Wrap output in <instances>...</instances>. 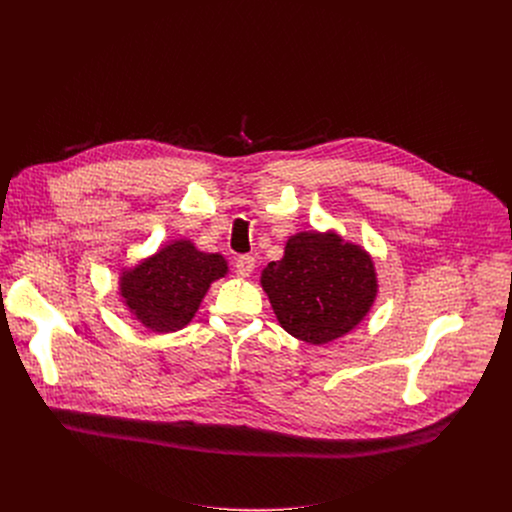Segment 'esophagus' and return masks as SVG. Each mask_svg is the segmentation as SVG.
Returning <instances> with one entry per match:
<instances>
[{
    "label": "esophagus",
    "instance_id": "1",
    "mask_svg": "<svg viewBox=\"0 0 512 512\" xmlns=\"http://www.w3.org/2000/svg\"><path fill=\"white\" fill-rule=\"evenodd\" d=\"M255 269V259L251 255H241L237 261H235V271L239 277H249Z\"/></svg>",
    "mask_w": 512,
    "mask_h": 512
}]
</instances>
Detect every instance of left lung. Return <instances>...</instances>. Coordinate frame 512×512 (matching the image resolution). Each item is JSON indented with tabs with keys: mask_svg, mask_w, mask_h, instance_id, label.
<instances>
[{
	"mask_svg": "<svg viewBox=\"0 0 512 512\" xmlns=\"http://www.w3.org/2000/svg\"><path fill=\"white\" fill-rule=\"evenodd\" d=\"M261 287L281 328L308 344L352 332L371 312L379 281L373 257L334 231H302L261 271Z\"/></svg>",
	"mask_w": 512,
	"mask_h": 512,
	"instance_id": "obj_1",
	"label": "left lung"
}]
</instances>
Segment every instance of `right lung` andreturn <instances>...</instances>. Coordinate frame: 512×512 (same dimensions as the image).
Instances as JSON below:
<instances>
[{
    "instance_id": "add662e5",
    "label": "right lung",
    "mask_w": 512,
    "mask_h": 512,
    "mask_svg": "<svg viewBox=\"0 0 512 512\" xmlns=\"http://www.w3.org/2000/svg\"><path fill=\"white\" fill-rule=\"evenodd\" d=\"M227 273L229 263L221 253H204L190 239H176L123 267L119 296L143 328L168 334L192 322L210 283Z\"/></svg>"
}]
</instances>
